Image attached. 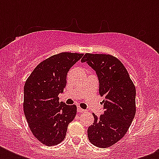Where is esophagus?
<instances>
[{"label": "esophagus", "mask_w": 159, "mask_h": 159, "mask_svg": "<svg viewBox=\"0 0 159 159\" xmlns=\"http://www.w3.org/2000/svg\"><path fill=\"white\" fill-rule=\"evenodd\" d=\"M77 111H78V112H81V113H82V112H85V111H86V110H83V109L81 108L80 106H77Z\"/></svg>", "instance_id": "1"}]
</instances>
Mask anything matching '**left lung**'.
Here are the masks:
<instances>
[{"label": "left lung", "mask_w": 159, "mask_h": 159, "mask_svg": "<svg viewBox=\"0 0 159 159\" xmlns=\"http://www.w3.org/2000/svg\"><path fill=\"white\" fill-rule=\"evenodd\" d=\"M94 70L103 97L104 111L94 116L87 129L90 142L99 148H108L120 140L135 116V87L123 63L109 54L86 53L81 60Z\"/></svg>", "instance_id": "obj_1"}]
</instances>
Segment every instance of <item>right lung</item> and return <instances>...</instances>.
<instances>
[{
    "instance_id": "1",
    "label": "right lung",
    "mask_w": 159,
    "mask_h": 159,
    "mask_svg": "<svg viewBox=\"0 0 159 159\" xmlns=\"http://www.w3.org/2000/svg\"><path fill=\"white\" fill-rule=\"evenodd\" d=\"M83 54L61 53L41 62L24 87V112L34 135L48 146L64 139L67 126L77 114V106L59 102L70 68Z\"/></svg>"
}]
</instances>
